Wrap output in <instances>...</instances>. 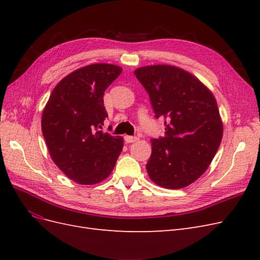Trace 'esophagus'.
<instances>
[{
  "mask_svg": "<svg viewBox=\"0 0 260 260\" xmlns=\"http://www.w3.org/2000/svg\"><path fill=\"white\" fill-rule=\"evenodd\" d=\"M139 140V138L137 137H130V136H125L124 137V141L127 143H133V142H137V141Z\"/></svg>",
  "mask_w": 260,
  "mask_h": 260,
  "instance_id": "esophagus-1",
  "label": "esophagus"
}]
</instances>
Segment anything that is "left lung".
<instances>
[{
  "mask_svg": "<svg viewBox=\"0 0 260 260\" xmlns=\"http://www.w3.org/2000/svg\"><path fill=\"white\" fill-rule=\"evenodd\" d=\"M135 75L147 91L165 138L153 139L146 164L154 183L182 188L207 170L222 139L223 124L212 92L198 78L171 65L140 67Z\"/></svg>",
  "mask_w": 260,
  "mask_h": 260,
  "instance_id": "obj_1",
  "label": "left lung"
}]
</instances>
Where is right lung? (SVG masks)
Returning a JSON list of instances; mask_svg holds the SVG:
<instances>
[{
  "label": "right lung",
  "mask_w": 260,
  "mask_h": 260,
  "mask_svg": "<svg viewBox=\"0 0 260 260\" xmlns=\"http://www.w3.org/2000/svg\"><path fill=\"white\" fill-rule=\"evenodd\" d=\"M121 72L105 62L77 69L56 84L43 109L41 127L51 158L79 184L105 180L122 151L121 137L100 131L107 117L104 92Z\"/></svg>",
  "instance_id": "1"
}]
</instances>
